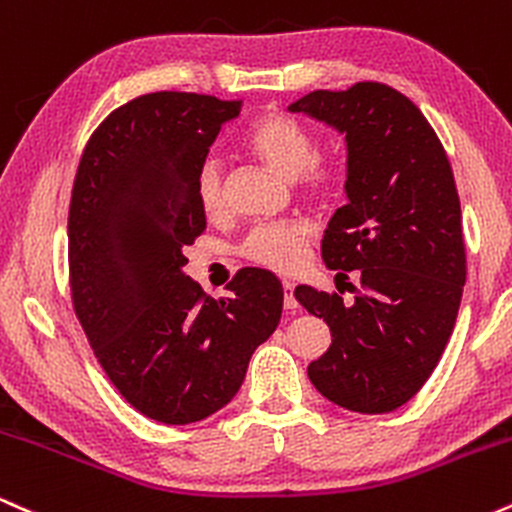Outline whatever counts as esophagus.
Wrapping results in <instances>:
<instances>
[{"instance_id":"34e87169","label":"esophagus","mask_w":512,"mask_h":512,"mask_svg":"<svg viewBox=\"0 0 512 512\" xmlns=\"http://www.w3.org/2000/svg\"><path fill=\"white\" fill-rule=\"evenodd\" d=\"M281 286H284V308L291 310V313H293V310L298 308L296 296H293V284H291V281H284Z\"/></svg>"}]
</instances>
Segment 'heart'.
<instances>
[{"mask_svg":"<svg viewBox=\"0 0 512 512\" xmlns=\"http://www.w3.org/2000/svg\"><path fill=\"white\" fill-rule=\"evenodd\" d=\"M245 149L284 178H293L308 199H330L344 182L339 158L320 154V137L313 127L286 113L257 117L243 139ZM192 197L207 216L223 209V170L216 158H204L192 178ZM310 243V228L303 221L264 223L252 228L240 243V257L255 267L276 274H291L301 267Z\"/></svg>","mask_w":512,"mask_h":512,"instance_id":"b5f03b06","label":"heart"}]
</instances>
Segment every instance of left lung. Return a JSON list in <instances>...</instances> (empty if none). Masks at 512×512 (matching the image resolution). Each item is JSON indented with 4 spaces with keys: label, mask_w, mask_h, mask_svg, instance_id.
<instances>
[{
    "label": "left lung",
    "mask_w": 512,
    "mask_h": 512,
    "mask_svg": "<svg viewBox=\"0 0 512 512\" xmlns=\"http://www.w3.org/2000/svg\"><path fill=\"white\" fill-rule=\"evenodd\" d=\"M346 134L349 204L322 240L339 281L358 274L354 305L298 286L296 301L322 317L332 344L308 366L322 397L349 411L385 414L407 404L438 366L467 279L460 197L428 120L397 88L358 81L291 105ZM339 289V284H337Z\"/></svg>",
    "instance_id": "1"
}]
</instances>
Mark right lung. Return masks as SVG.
<instances>
[{"label": "right lung", "mask_w": 512, "mask_h": 512, "mask_svg": "<svg viewBox=\"0 0 512 512\" xmlns=\"http://www.w3.org/2000/svg\"><path fill=\"white\" fill-rule=\"evenodd\" d=\"M243 101L144 93L88 137L69 202V291L98 363L139 414L195 424L226 407L279 325L284 291L245 267L231 298L182 274L207 228L192 178Z\"/></svg>", "instance_id": "obj_1"}]
</instances>
